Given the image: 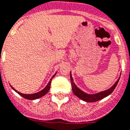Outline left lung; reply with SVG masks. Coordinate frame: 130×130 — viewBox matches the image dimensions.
<instances>
[{"label": "left lung", "mask_w": 130, "mask_h": 130, "mask_svg": "<svg viewBox=\"0 0 130 130\" xmlns=\"http://www.w3.org/2000/svg\"><path fill=\"white\" fill-rule=\"evenodd\" d=\"M70 78H71V83H72V91H73L75 95L77 96L80 99H81L82 100L87 102H98V101L102 100L103 98H106V97H107V96L109 95L110 94H111L112 93L114 89H115V87H117V85L118 83H119L120 77L118 79L117 81L115 83V85L112 87H110V89H108V90H106L104 91L100 92L98 93L93 94V95L87 94L84 91H81L80 89H78V87H76V85L74 84V80L72 78L71 72H70Z\"/></svg>", "instance_id": "1"}]
</instances>
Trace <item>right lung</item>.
Here are the masks:
<instances>
[{"mask_svg":"<svg viewBox=\"0 0 130 130\" xmlns=\"http://www.w3.org/2000/svg\"><path fill=\"white\" fill-rule=\"evenodd\" d=\"M56 75V74H54V76H52V78H51V80L50 81L48 84L47 85V86L43 89V90H41V91L38 92V93H33V94H29V95H27V94H23L21 93H20L19 91H17L15 89H13V87H11L13 90H14L15 91L17 92L19 95H20L22 97H23L24 98H25V99H27V100H36V99H38L39 98H41V97H43V95H45V94L47 93V92L49 91L50 89V85H51V81H52V78L54 77V76Z\"/></svg>","mask_w":130,"mask_h":130,"instance_id":"add662e5","label":"right lung"}]
</instances>
